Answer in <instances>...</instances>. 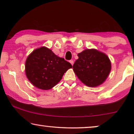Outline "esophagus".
<instances>
[{"label": "esophagus", "mask_w": 134, "mask_h": 134, "mask_svg": "<svg viewBox=\"0 0 134 134\" xmlns=\"http://www.w3.org/2000/svg\"><path fill=\"white\" fill-rule=\"evenodd\" d=\"M69 62H70V63H71V65H72V66L73 64H74V61H73V60H70V61H69Z\"/></svg>", "instance_id": "1"}]
</instances>
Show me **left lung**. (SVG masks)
Listing matches in <instances>:
<instances>
[{
    "label": "left lung",
    "mask_w": 134,
    "mask_h": 134,
    "mask_svg": "<svg viewBox=\"0 0 134 134\" xmlns=\"http://www.w3.org/2000/svg\"><path fill=\"white\" fill-rule=\"evenodd\" d=\"M77 56L72 69L82 83L88 87H96L105 81L111 68L107 55L96 49H87Z\"/></svg>",
    "instance_id": "left-lung-1"
}]
</instances>
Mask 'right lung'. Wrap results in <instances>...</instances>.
Masks as SVG:
<instances>
[{
    "instance_id": "add662e5",
    "label": "right lung",
    "mask_w": 134,
    "mask_h": 134,
    "mask_svg": "<svg viewBox=\"0 0 134 134\" xmlns=\"http://www.w3.org/2000/svg\"><path fill=\"white\" fill-rule=\"evenodd\" d=\"M71 68L70 63L56 55L51 49L43 46L35 49L27 57L25 71L33 85L48 90L55 87Z\"/></svg>"
}]
</instances>
